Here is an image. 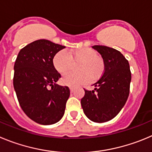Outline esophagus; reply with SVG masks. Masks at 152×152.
Here are the masks:
<instances>
[{"instance_id":"34e87169","label":"esophagus","mask_w":152,"mask_h":152,"mask_svg":"<svg viewBox=\"0 0 152 152\" xmlns=\"http://www.w3.org/2000/svg\"><path fill=\"white\" fill-rule=\"evenodd\" d=\"M69 90H70V92L71 93H73V91H74V88H71V87H70V88H69Z\"/></svg>"}]
</instances>
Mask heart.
<instances>
[{
  "mask_svg": "<svg viewBox=\"0 0 152 152\" xmlns=\"http://www.w3.org/2000/svg\"><path fill=\"white\" fill-rule=\"evenodd\" d=\"M79 73H66L63 77L62 83L65 86L76 87L79 85L95 81L104 71V63L102 57L97 55L95 50L88 48L76 49L68 54L65 50H61L54 55L53 65L61 74L67 73L73 67V63H79Z\"/></svg>",
  "mask_w": 152,
  "mask_h": 152,
  "instance_id": "heart-1",
  "label": "heart"
}]
</instances>
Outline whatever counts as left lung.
I'll list each match as a JSON object with an SVG mask.
<instances>
[{
	"instance_id": "obj_1",
	"label": "left lung",
	"mask_w": 152,
	"mask_h": 152,
	"mask_svg": "<svg viewBox=\"0 0 152 152\" xmlns=\"http://www.w3.org/2000/svg\"><path fill=\"white\" fill-rule=\"evenodd\" d=\"M104 63L102 76L94 84L92 91L85 89L81 99L84 113L95 123H104L116 117L129 97L131 72L128 61L112 48L94 45Z\"/></svg>"
}]
</instances>
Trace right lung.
<instances>
[{
	"label": "right lung",
	"mask_w": 152,
	"mask_h": 152,
	"mask_svg": "<svg viewBox=\"0 0 152 152\" xmlns=\"http://www.w3.org/2000/svg\"><path fill=\"white\" fill-rule=\"evenodd\" d=\"M64 48L39 39L22 48L15 61L16 97L24 113L37 124H54L64 114L69 88L56 84L61 76L53 65L54 55Z\"/></svg>",
	"instance_id": "right-lung-1"
}]
</instances>
